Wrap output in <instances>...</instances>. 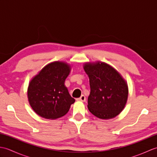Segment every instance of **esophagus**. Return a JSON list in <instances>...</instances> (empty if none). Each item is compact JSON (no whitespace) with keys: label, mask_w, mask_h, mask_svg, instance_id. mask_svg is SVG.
Masks as SVG:
<instances>
[{"label":"esophagus","mask_w":157,"mask_h":157,"mask_svg":"<svg viewBox=\"0 0 157 157\" xmlns=\"http://www.w3.org/2000/svg\"><path fill=\"white\" fill-rule=\"evenodd\" d=\"M78 101H82V102H85L86 101V96L84 95H82L80 96V98L78 99Z\"/></svg>","instance_id":"obj_1"}]
</instances>
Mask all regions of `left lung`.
Wrapping results in <instances>:
<instances>
[{
    "mask_svg": "<svg viewBox=\"0 0 157 157\" xmlns=\"http://www.w3.org/2000/svg\"><path fill=\"white\" fill-rule=\"evenodd\" d=\"M83 67L90 86L88 98L90 112L101 119L115 117L125 108L128 101V86L125 79L105 62H87Z\"/></svg>",
    "mask_w": 157,
    "mask_h": 157,
    "instance_id": "8db88e82",
    "label": "left lung"
}]
</instances>
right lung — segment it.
I'll return each mask as SVG.
<instances>
[{"label": "right lung", "mask_w": 157, "mask_h": 157, "mask_svg": "<svg viewBox=\"0 0 157 157\" xmlns=\"http://www.w3.org/2000/svg\"><path fill=\"white\" fill-rule=\"evenodd\" d=\"M71 69V65L66 62H51L32 78L28 98L36 114L47 119H55L67 113L75 102L65 85Z\"/></svg>", "instance_id": "1"}]
</instances>
